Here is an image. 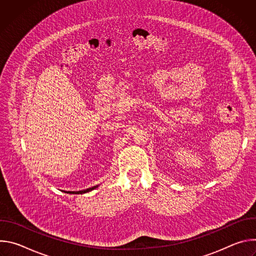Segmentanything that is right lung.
I'll list each match as a JSON object with an SVG mask.
<instances>
[{
    "label": "right lung",
    "instance_id": "add662e5",
    "mask_svg": "<svg viewBox=\"0 0 256 256\" xmlns=\"http://www.w3.org/2000/svg\"><path fill=\"white\" fill-rule=\"evenodd\" d=\"M98 186H95L93 188H87V190H79V192H64L66 194H86V192H89L95 188H97Z\"/></svg>",
    "mask_w": 256,
    "mask_h": 256
}]
</instances>
